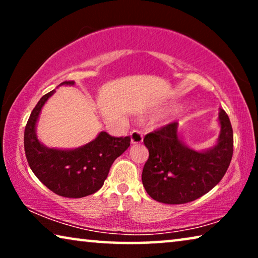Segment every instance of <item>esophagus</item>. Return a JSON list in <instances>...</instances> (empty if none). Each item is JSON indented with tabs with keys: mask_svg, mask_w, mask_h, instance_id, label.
<instances>
[{
	"mask_svg": "<svg viewBox=\"0 0 258 258\" xmlns=\"http://www.w3.org/2000/svg\"><path fill=\"white\" fill-rule=\"evenodd\" d=\"M130 139H132V143L137 144V143L142 142L143 135H142V133L140 132V130H133V132L130 133Z\"/></svg>",
	"mask_w": 258,
	"mask_h": 258,
	"instance_id": "1",
	"label": "esophagus"
}]
</instances>
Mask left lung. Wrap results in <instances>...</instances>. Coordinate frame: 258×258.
Returning a JSON list of instances; mask_svg holds the SVG:
<instances>
[{
  "instance_id": "obj_1",
  "label": "left lung",
  "mask_w": 258,
  "mask_h": 258,
  "mask_svg": "<svg viewBox=\"0 0 258 258\" xmlns=\"http://www.w3.org/2000/svg\"><path fill=\"white\" fill-rule=\"evenodd\" d=\"M221 133L210 149L196 151L183 143L177 122L169 123L144 137L149 158L142 171L144 189L151 199L165 204H183L200 199L223 178L234 151L230 119L218 112Z\"/></svg>"
}]
</instances>
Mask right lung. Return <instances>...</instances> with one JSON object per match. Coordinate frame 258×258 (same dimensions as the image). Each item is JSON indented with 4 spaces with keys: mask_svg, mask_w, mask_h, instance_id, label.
<instances>
[{
    "mask_svg": "<svg viewBox=\"0 0 258 258\" xmlns=\"http://www.w3.org/2000/svg\"><path fill=\"white\" fill-rule=\"evenodd\" d=\"M74 81L62 84L73 86ZM55 93L45 94L31 111L24 129V151L35 176L52 192L80 199L96 192L108 177L111 164L130 146V137H114L101 132L86 146L72 150L54 149L42 144L36 135L41 109Z\"/></svg>",
    "mask_w": 258,
    "mask_h": 258,
    "instance_id": "obj_1",
    "label": "right lung"
}]
</instances>
